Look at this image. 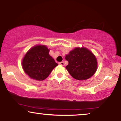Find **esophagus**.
Instances as JSON below:
<instances>
[{
	"instance_id": "34e87169",
	"label": "esophagus",
	"mask_w": 121,
	"mask_h": 121,
	"mask_svg": "<svg viewBox=\"0 0 121 121\" xmlns=\"http://www.w3.org/2000/svg\"><path fill=\"white\" fill-rule=\"evenodd\" d=\"M59 65H60L64 66V62H59Z\"/></svg>"
}]
</instances>
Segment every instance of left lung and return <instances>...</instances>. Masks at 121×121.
<instances>
[{
	"label": "left lung",
	"mask_w": 121,
	"mask_h": 121,
	"mask_svg": "<svg viewBox=\"0 0 121 121\" xmlns=\"http://www.w3.org/2000/svg\"><path fill=\"white\" fill-rule=\"evenodd\" d=\"M65 59L69 62L66 69L77 80L90 78L96 71V58L86 48H75L65 56Z\"/></svg>",
	"instance_id": "obj_1"
}]
</instances>
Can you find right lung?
I'll list each match as a JSON object with an SVG mask.
<instances>
[{
  "instance_id": "1",
  "label": "right lung",
  "mask_w": 121,
  "mask_h": 121,
  "mask_svg": "<svg viewBox=\"0 0 121 121\" xmlns=\"http://www.w3.org/2000/svg\"><path fill=\"white\" fill-rule=\"evenodd\" d=\"M45 46H36L28 51L22 60V68L31 78L43 80L58 65Z\"/></svg>"
}]
</instances>
